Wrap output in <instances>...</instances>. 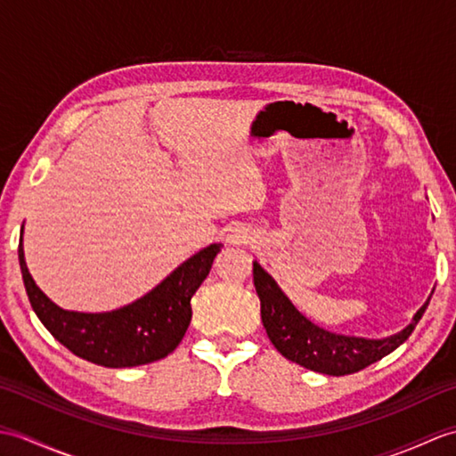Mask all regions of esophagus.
I'll use <instances>...</instances> for the list:
<instances>
[{
	"label": "esophagus",
	"mask_w": 456,
	"mask_h": 456,
	"mask_svg": "<svg viewBox=\"0 0 456 456\" xmlns=\"http://www.w3.org/2000/svg\"><path fill=\"white\" fill-rule=\"evenodd\" d=\"M225 240L229 245H248V243H253V240H255V233L248 227L235 225V227H231L227 231Z\"/></svg>",
	"instance_id": "esophagus-1"
}]
</instances>
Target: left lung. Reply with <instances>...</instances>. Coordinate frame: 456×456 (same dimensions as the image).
<instances>
[{
    "label": "left lung",
    "mask_w": 456,
    "mask_h": 456,
    "mask_svg": "<svg viewBox=\"0 0 456 456\" xmlns=\"http://www.w3.org/2000/svg\"><path fill=\"white\" fill-rule=\"evenodd\" d=\"M253 278L260 297V317L276 351L307 370L329 376L358 372L395 351L403 341H408L431 299L429 296L428 302L413 315L411 323L400 333L386 338H362L331 333L309 322L256 260L253 263Z\"/></svg>",
    "instance_id": "left-lung-1"
}]
</instances>
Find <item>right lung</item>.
<instances>
[{"instance_id": "obj_1", "label": "right lung", "mask_w": 456, "mask_h": 456, "mask_svg": "<svg viewBox=\"0 0 456 456\" xmlns=\"http://www.w3.org/2000/svg\"><path fill=\"white\" fill-rule=\"evenodd\" d=\"M221 243H213L182 263L137 302L105 314L68 312L51 302L28 274L19 239V266L37 317L68 351L94 364L127 368L168 356L191 322V296L208 278Z\"/></svg>"}]
</instances>
